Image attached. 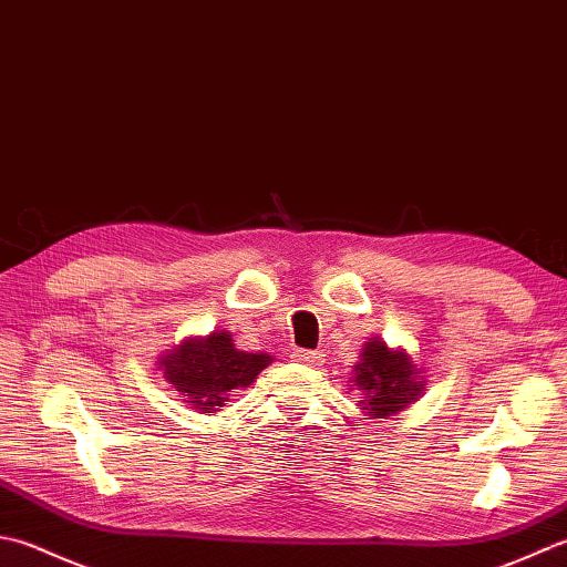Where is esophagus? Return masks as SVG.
I'll use <instances>...</instances> for the list:
<instances>
[{
	"label": "esophagus",
	"instance_id": "34e87169",
	"mask_svg": "<svg viewBox=\"0 0 567 567\" xmlns=\"http://www.w3.org/2000/svg\"><path fill=\"white\" fill-rule=\"evenodd\" d=\"M293 362L306 364V367H318L322 362V354L313 350H296L293 352Z\"/></svg>",
	"mask_w": 567,
	"mask_h": 567
}]
</instances>
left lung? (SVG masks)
Wrapping results in <instances>:
<instances>
[{
	"mask_svg": "<svg viewBox=\"0 0 567 567\" xmlns=\"http://www.w3.org/2000/svg\"><path fill=\"white\" fill-rule=\"evenodd\" d=\"M350 381V386L360 391L364 415L372 419H389L419 401L425 391L423 369L413 364V357L403 348H389L381 338H369L362 344Z\"/></svg>",
	"mask_w": 567,
	"mask_h": 567,
	"instance_id": "1",
	"label": "left lung"
}]
</instances>
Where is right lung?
Masks as SVG:
<instances>
[{
  "mask_svg": "<svg viewBox=\"0 0 567 567\" xmlns=\"http://www.w3.org/2000/svg\"><path fill=\"white\" fill-rule=\"evenodd\" d=\"M267 352H241L235 348L233 334L217 330L186 338L173 350L158 357L164 379L178 391L183 403L205 415L225 406L229 391L249 386L261 369L271 364Z\"/></svg>",
  "mask_w": 567,
  "mask_h": 567,
  "instance_id": "right-lung-1",
  "label": "right lung"
}]
</instances>
